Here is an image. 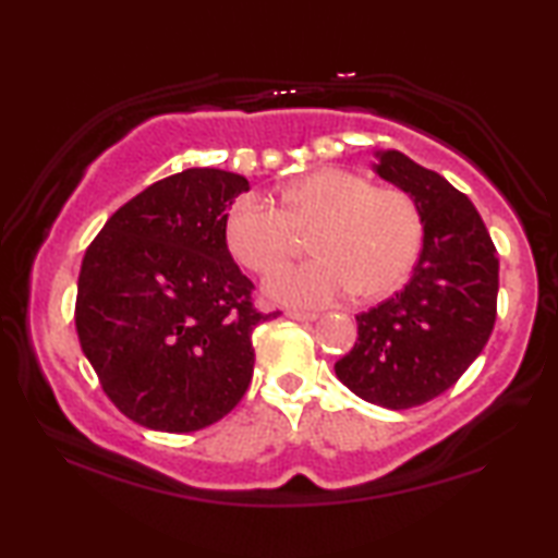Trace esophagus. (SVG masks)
Here are the masks:
<instances>
[{"label":"esophagus","mask_w":558,"mask_h":558,"mask_svg":"<svg viewBox=\"0 0 558 558\" xmlns=\"http://www.w3.org/2000/svg\"><path fill=\"white\" fill-rule=\"evenodd\" d=\"M290 319H298V323H313V319H317L319 315L315 313H302V310H288L286 313Z\"/></svg>","instance_id":"esophagus-1"}]
</instances>
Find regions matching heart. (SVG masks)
Listing matches in <instances>:
<instances>
[{
    "mask_svg": "<svg viewBox=\"0 0 558 558\" xmlns=\"http://www.w3.org/2000/svg\"><path fill=\"white\" fill-rule=\"evenodd\" d=\"M313 233L315 260L278 270L266 295L286 305L319 307L352 290L376 300L409 278L423 241L421 211L409 194L374 186L347 169H317L280 189V209L241 196L226 214L231 256L258 276L282 266Z\"/></svg>",
    "mask_w": 558,
    "mask_h": 558,
    "instance_id": "heart-1",
    "label": "heart"
}]
</instances>
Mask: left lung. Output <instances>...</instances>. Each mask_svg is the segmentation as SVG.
Returning <instances> with one entry per match:
<instances>
[{
	"mask_svg": "<svg viewBox=\"0 0 558 558\" xmlns=\"http://www.w3.org/2000/svg\"><path fill=\"white\" fill-rule=\"evenodd\" d=\"M376 157V174L418 206L423 248L405 288L356 315V342L335 374L359 399L403 411L448 391L485 349L499 258L477 209L448 179L396 149Z\"/></svg>",
	"mask_w": 558,
	"mask_h": 558,
	"instance_id": "left-lung-1",
	"label": "left lung"
}]
</instances>
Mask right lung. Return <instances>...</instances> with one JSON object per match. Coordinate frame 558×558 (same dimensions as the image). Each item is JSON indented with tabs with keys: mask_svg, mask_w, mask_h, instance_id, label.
I'll return each mask as SVG.
<instances>
[{
	"mask_svg": "<svg viewBox=\"0 0 558 558\" xmlns=\"http://www.w3.org/2000/svg\"><path fill=\"white\" fill-rule=\"evenodd\" d=\"M248 179L194 167L122 204L88 245L75 295L81 349L108 399L140 426L221 421L253 376L263 315L223 223Z\"/></svg>",
	"mask_w": 558,
	"mask_h": 558,
	"instance_id": "1",
	"label": "right lung"
}]
</instances>
